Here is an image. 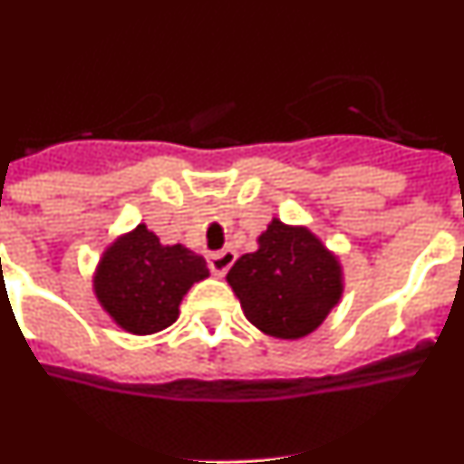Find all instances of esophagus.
<instances>
[{
	"instance_id": "obj_1",
	"label": "esophagus",
	"mask_w": 464,
	"mask_h": 464,
	"mask_svg": "<svg viewBox=\"0 0 464 464\" xmlns=\"http://www.w3.org/2000/svg\"><path fill=\"white\" fill-rule=\"evenodd\" d=\"M235 260L237 253L232 251V248H225V251L211 253V256H208V267H211V272L216 274V276H225L227 269L235 265Z\"/></svg>"
}]
</instances>
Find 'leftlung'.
I'll return each mask as SVG.
<instances>
[{
  "instance_id": "1",
  "label": "left lung",
  "mask_w": 464,
  "mask_h": 464,
  "mask_svg": "<svg viewBox=\"0 0 464 464\" xmlns=\"http://www.w3.org/2000/svg\"><path fill=\"white\" fill-rule=\"evenodd\" d=\"M227 272L244 315L269 337L299 339L321 325L342 297V267L306 227L274 218Z\"/></svg>"
}]
</instances>
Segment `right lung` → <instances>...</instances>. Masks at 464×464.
<instances>
[{
	"instance_id": "1",
	"label": "right lung",
	"mask_w": 464,
	"mask_h": 464,
	"mask_svg": "<svg viewBox=\"0 0 464 464\" xmlns=\"http://www.w3.org/2000/svg\"><path fill=\"white\" fill-rule=\"evenodd\" d=\"M207 276L202 256L181 244L162 246L146 225H137L102 256L94 295L122 330L153 334L179 318L183 295Z\"/></svg>"
}]
</instances>
